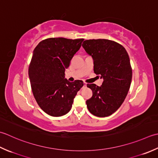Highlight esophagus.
<instances>
[{
	"label": "esophagus",
	"instance_id": "esophagus-1",
	"mask_svg": "<svg viewBox=\"0 0 158 158\" xmlns=\"http://www.w3.org/2000/svg\"><path fill=\"white\" fill-rule=\"evenodd\" d=\"M84 87H86V83H84Z\"/></svg>",
	"mask_w": 158,
	"mask_h": 158
}]
</instances>
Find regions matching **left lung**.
<instances>
[{
	"label": "left lung",
	"instance_id": "8db88e82",
	"mask_svg": "<svg viewBox=\"0 0 158 158\" xmlns=\"http://www.w3.org/2000/svg\"><path fill=\"white\" fill-rule=\"evenodd\" d=\"M82 47L91 56L94 72L100 75L102 85L87 84L93 96L86 104L93 115L105 117L119 108L130 87L132 69L125 48L114 41L99 39L85 40Z\"/></svg>",
	"mask_w": 158,
	"mask_h": 158
}]
</instances>
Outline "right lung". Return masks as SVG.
<instances>
[{
	"mask_svg": "<svg viewBox=\"0 0 158 158\" xmlns=\"http://www.w3.org/2000/svg\"><path fill=\"white\" fill-rule=\"evenodd\" d=\"M84 39L63 37L41 41L35 48L28 68V76L35 99L42 110L52 117L69 112L73 99L84 83L69 82L65 71Z\"/></svg>",
	"mask_w": 158,
	"mask_h": 158,
	"instance_id": "right-lung-1",
	"label": "right lung"
}]
</instances>
